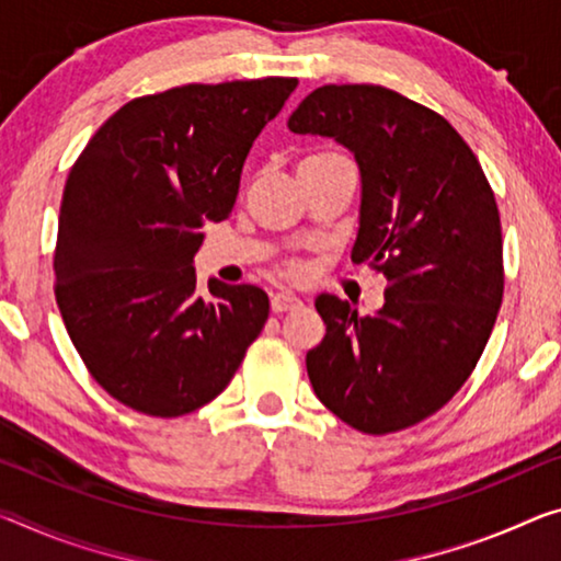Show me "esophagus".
Here are the masks:
<instances>
[{"instance_id":"34e87169","label":"esophagus","mask_w":561,"mask_h":561,"mask_svg":"<svg viewBox=\"0 0 561 561\" xmlns=\"http://www.w3.org/2000/svg\"><path fill=\"white\" fill-rule=\"evenodd\" d=\"M298 306H300V298L290 290H278L271 298V308L275 310V313H283V310H290V308H298Z\"/></svg>"}]
</instances>
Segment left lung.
Returning <instances> with one entry per match:
<instances>
[{"instance_id":"8db88e82","label":"left lung","mask_w":561,"mask_h":561,"mask_svg":"<svg viewBox=\"0 0 561 561\" xmlns=\"http://www.w3.org/2000/svg\"><path fill=\"white\" fill-rule=\"evenodd\" d=\"M358 162L351 261L389 280L376 313L316 298L325 335L308 351L325 409L364 434L436 413L471 376L504 293L502 222L477 154L442 115L381 84H325L288 117Z\"/></svg>"}]
</instances>
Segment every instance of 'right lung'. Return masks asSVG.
<instances>
[{"label":"right lung","mask_w":561,"mask_h":561,"mask_svg":"<svg viewBox=\"0 0 561 561\" xmlns=\"http://www.w3.org/2000/svg\"><path fill=\"white\" fill-rule=\"evenodd\" d=\"M296 77L185 84L137 98L94 133L67 178L57 306L94 381L148 416L213 401L268 321L257 286L208 280L195 253L226 220L255 137Z\"/></svg>","instance_id":"obj_1"}]
</instances>
